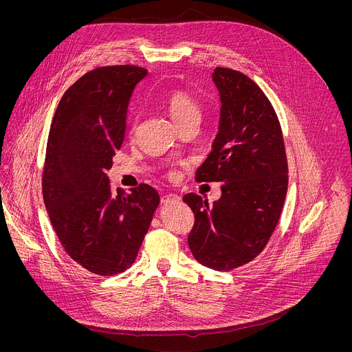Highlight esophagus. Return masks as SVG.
<instances>
[{
  "label": "esophagus",
  "instance_id": "34e87169",
  "mask_svg": "<svg viewBox=\"0 0 352 352\" xmlns=\"http://www.w3.org/2000/svg\"><path fill=\"white\" fill-rule=\"evenodd\" d=\"M181 197L177 194H166L162 197V204H173V202H179Z\"/></svg>",
  "mask_w": 352,
  "mask_h": 352
}]
</instances>
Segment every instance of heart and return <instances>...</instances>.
<instances>
[{"label": "heart", "mask_w": 352, "mask_h": 352, "mask_svg": "<svg viewBox=\"0 0 352 352\" xmlns=\"http://www.w3.org/2000/svg\"><path fill=\"white\" fill-rule=\"evenodd\" d=\"M165 107L178 126L190 120H199L201 111L197 100L184 89L171 91L165 98Z\"/></svg>", "instance_id": "heart-1"}]
</instances>
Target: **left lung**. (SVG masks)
Masks as SVG:
<instances>
[{"mask_svg": "<svg viewBox=\"0 0 352 352\" xmlns=\"http://www.w3.org/2000/svg\"><path fill=\"white\" fill-rule=\"evenodd\" d=\"M212 81L221 100L218 134L195 179L224 182L221 198L208 204L191 192L182 199L195 215L188 235L194 258L230 271L265 248L283 211L288 164L278 117L263 89L223 67L214 69Z\"/></svg>", "mask_w": 352, "mask_h": 352, "instance_id": "8db88e82", "label": "left lung"}]
</instances>
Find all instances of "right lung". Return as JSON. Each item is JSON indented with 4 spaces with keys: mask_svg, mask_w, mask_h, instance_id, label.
Listing matches in <instances>:
<instances>
[{
    "mask_svg": "<svg viewBox=\"0 0 352 352\" xmlns=\"http://www.w3.org/2000/svg\"><path fill=\"white\" fill-rule=\"evenodd\" d=\"M146 74L135 65L87 72L65 91L51 122L44 204L67 254L92 274L133 265L160 204L148 184L114 194L107 177L124 142L129 100Z\"/></svg>",
    "mask_w": 352,
    "mask_h": 352,
    "instance_id": "1",
    "label": "right lung"
}]
</instances>
